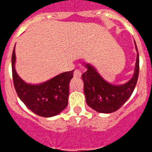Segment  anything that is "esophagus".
<instances>
[{
    "mask_svg": "<svg viewBox=\"0 0 152 152\" xmlns=\"http://www.w3.org/2000/svg\"><path fill=\"white\" fill-rule=\"evenodd\" d=\"M82 75V72L80 69H75L74 72V76L76 77H80Z\"/></svg>",
    "mask_w": 152,
    "mask_h": 152,
    "instance_id": "esophagus-1",
    "label": "esophagus"
}]
</instances>
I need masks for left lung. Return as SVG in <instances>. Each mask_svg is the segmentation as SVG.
<instances>
[{
    "mask_svg": "<svg viewBox=\"0 0 152 152\" xmlns=\"http://www.w3.org/2000/svg\"><path fill=\"white\" fill-rule=\"evenodd\" d=\"M135 48L137 58L135 73L131 80L123 85L109 84L102 78L94 67L85 64L87 72L82 75V79L86 102L90 107L99 113H110L118 110L131 96L139 73V55L136 44Z\"/></svg>",
    "mask_w": 152,
    "mask_h": 152,
    "instance_id": "1",
    "label": "left lung"
}]
</instances>
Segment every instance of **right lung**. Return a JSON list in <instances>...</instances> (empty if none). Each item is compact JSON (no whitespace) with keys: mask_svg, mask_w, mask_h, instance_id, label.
Listing matches in <instances>:
<instances>
[{"mask_svg":"<svg viewBox=\"0 0 152 152\" xmlns=\"http://www.w3.org/2000/svg\"><path fill=\"white\" fill-rule=\"evenodd\" d=\"M15 46L12 54V75L16 92L31 111L42 117L59 114L68 106L69 83L73 71L57 75L46 82L38 85L25 83L16 72Z\"/></svg>","mask_w":152,"mask_h":152,"instance_id":"right-lung-1","label":"right lung"}]
</instances>
